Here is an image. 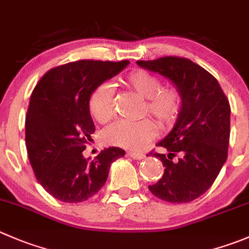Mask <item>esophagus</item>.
I'll list each match as a JSON object with an SVG mask.
<instances>
[{
	"label": "esophagus",
	"mask_w": 249,
	"mask_h": 249,
	"mask_svg": "<svg viewBox=\"0 0 249 249\" xmlns=\"http://www.w3.org/2000/svg\"><path fill=\"white\" fill-rule=\"evenodd\" d=\"M127 156L131 157L132 159H136V160H141L146 157L143 153H137V152H127Z\"/></svg>",
	"instance_id": "34e87169"
}]
</instances>
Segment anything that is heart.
I'll use <instances>...</instances> for the list:
<instances>
[{
  "label": "heart",
  "mask_w": 249,
  "mask_h": 249,
  "mask_svg": "<svg viewBox=\"0 0 249 249\" xmlns=\"http://www.w3.org/2000/svg\"><path fill=\"white\" fill-rule=\"evenodd\" d=\"M125 85L143 98L142 114H148L161 129L175 124L182 105V97L176 88H163L158 76L144 71H131L125 78ZM89 110L100 124L110 122L114 115L113 89L109 84H101L92 91ZM106 141L113 146L139 151L156 137V126L149 119L140 122H118L105 134Z\"/></svg>",
  "instance_id": "obj_1"
}]
</instances>
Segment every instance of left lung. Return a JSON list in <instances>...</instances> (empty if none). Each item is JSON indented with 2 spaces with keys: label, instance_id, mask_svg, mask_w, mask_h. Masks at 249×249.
<instances>
[{
  "label": "left lung",
  "instance_id": "obj_1",
  "mask_svg": "<svg viewBox=\"0 0 249 249\" xmlns=\"http://www.w3.org/2000/svg\"><path fill=\"white\" fill-rule=\"evenodd\" d=\"M137 64L169 79L182 97L176 124L157 143L165 152H151L165 169L149 191L170 203L194 201L213 185L228 159L230 103L218 80L187 58L166 55Z\"/></svg>",
  "mask_w": 249,
  "mask_h": 249
}]
</instances>
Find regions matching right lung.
<instances>
[{"label":"right lung","mask_w":249,"mask_h":249,"mask_svg":"<svg viewBox=\"0 0 249 249\" xmlns=\"http://www.w3.org/2000/svg\"><path fill=\"white\" fill-rule=\"evenodd\" d=\"M129 63L76 60L48 71L34 89L25 118L26 149L36 178L54 198L88 201L106 183L110 164L124 157L118 147L105 148L93 160L83 151L95 132L91 93Z\"/></svg>","instance_id":"right-lung-1"}]
</instances>
